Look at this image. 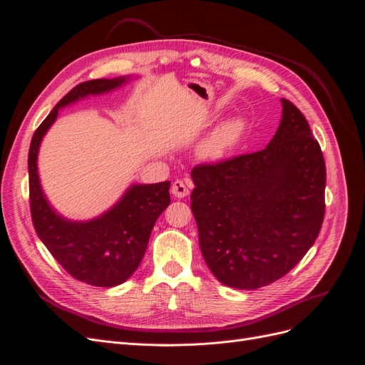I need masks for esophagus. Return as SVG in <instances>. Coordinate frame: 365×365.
<instances>
[{
  "instance_id": "obj_1",
  "label": "esophagus",
  "mask_w": 365,
  "mask_h": 365,
  "mask_svg": "<svg viewBox=\"0 0 365 365\" xmlns=\"http://www.w3.org/2000/svg\"><path fill=\"white\" fill-rule=\"evenodd\" d=\"M170 192H172V195H173L175 197H184V196L189 195V189H187V185H185L182 181H180V180H176V181L172 184Z\"/></svg>"
}]
</instances>
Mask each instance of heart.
<instances>
[{
  "label": "heart",
  "instance_id": "b5f03b06",
  "mask_svg": "<svg viewBox=\"0 0 365 365\" xmlns=\"http://www.w3.org/2000/svg\"><path fill=\"white\" fill-rule=\"evenodd\" d=\"M244 130V120L231 118L217 126L210 137L202 143L201 153L207 158H217L235 145L240 132Z\"/></svg>",
  "mask_w": 365,
  "mask_h": 365
}]
</instances>
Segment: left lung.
<instances>
[{
    "label": "left lung",
    "mask_w": 365,
    "mask_h": 365,
    "mask_svg": "<svg viewBox=\"0 0 365 365\" xmlns=\"http://www.w3.org/2000/svg\"><path fill=\"white\" fill-rule=\"evenodd\" d=\"M282 105L280 126L267 148L192 170L201 252L231 288L257 289L282 279L322 230L323 152L300 109L286 98Z\"/></svg>",
    "instance_id": "1"
}]
</instances>
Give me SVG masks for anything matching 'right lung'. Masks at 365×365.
<instances>
[{"label":"right lung","mask_w":365,"mask_h":365,"mask_svg":"<svg viewBox=\"0 0 365 365\" xmlns=\"http://www.w3.org/2000/svg\"><path fill=\"white\" fill-rule=\"evenodd\" d=\"M125 82L126 77H117L76 85L35 130L29 150L30 212L39 239L71 277L102 288L126 282L138 268L152 228L170 204V182L132 185L103 216L88 222H71L48 205L39 184L36 160L41 140L56 120L59 108L88 94L111 91Z\"/></svg>","instance_id":"add662e5"}]
</instances>
